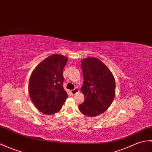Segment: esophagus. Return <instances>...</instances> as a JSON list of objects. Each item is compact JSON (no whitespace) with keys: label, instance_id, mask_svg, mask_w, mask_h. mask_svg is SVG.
Wrapping results in <instances>:
<instances>
[{"label":"esophagus","instance_id":"obj_1","mask_svg":"<svg viewBox=\"0 0 152 152\" xmlns=\"http://www.w3.org/2000/svg\"><path fill=\"white\" fill-rule=\"evenodd\" d=\"M70 92H71V94H76L77 93L79 92V90H78V89H77V87H76L75 89L71 90V91H70Z\"/></svg>","mask_w":152,"mask_h":152}]
</instances>
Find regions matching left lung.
I'll use <instances>...</instances> for the list:
<instances>
[{
	"label": "left lung",
	"mask_w": 152,
	"mask_h": 152,
	"mask_svg": "<svg viewBox=\"0 0 152 152\" xmlns=\"http://www.w3.org/2000/svg\"><path fill=\"white\" fill-rule=\"evenodd\" d=\"M81 62L84 80L81 91L85 100L78 107L83 115L94 117L103 113L112 104L115 81L110 70L98 59L87 58Z\"/></svg>",
	"instance_id": "1"
}]
</instances>
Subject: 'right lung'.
<instances>
[{
	"instance_id": "1",
	"label": "right lung",
	"mask_w": 152,
	"mask_h": 152,
	"mask_svg": "<svg viewBox=\"0 0 152 152\" xmlns=\"http://www.w3.org/2000/svg\"><path fill=\"white\" fill-rule=\"evenodd\" d=\"M67 58L53 54L40 63L31 73L28 92L38 110L50 115L61 109L68 97L63 88V70Z\"/></svg>"
}]
</instances>
